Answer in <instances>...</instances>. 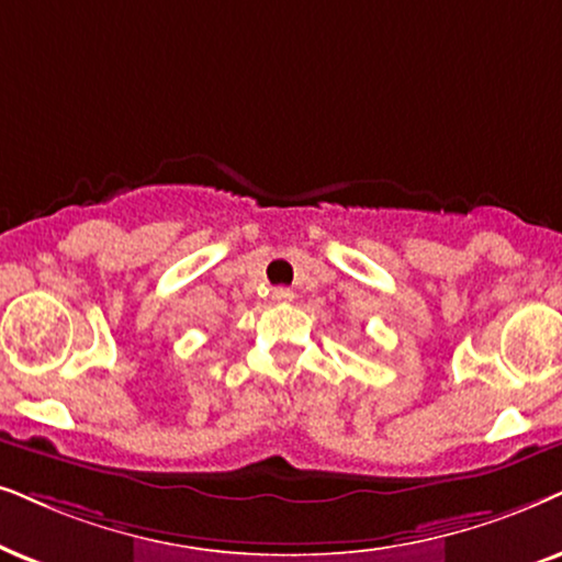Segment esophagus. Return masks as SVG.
<instances>
[{
	"instance_id": "1",
	"label": "esophagus",
	"mask_w": 562,
	"mask_h": 562,
	"mask_svg": "<svg viewBox=\"0 0 562 562\" xmlns=\"http://www.w3.org/2000/svg\"><path fill=\"white\" fill-rule=\"evenodd\" d=\"M295 297V293L290 288H274L272 290V301L274 303H290Z\"/></svg>"
}]
</instances>
